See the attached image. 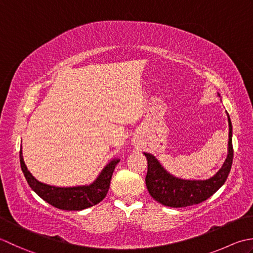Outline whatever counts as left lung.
Listing matches in <instances>:
<instances>
[{"instance_id": "1", "label": "left lung", "mask_w": 253, "mask_h": 253, "mask_svg": "<svg viewBox=\"0 0 253 253\" xmlns=\"http://www.w3.org/2000/svg\"><path fill=\"white\" fill-rule=\"evenodd\" d=\"M229 141L228 155L214 177L208 180H183L167 172L152 154L144 153L147 159V174L145 178L149 194L157 202L169 208H185L208 200L225 183L233 165V127L228 117Z\"/></svg>"}]
</instances>
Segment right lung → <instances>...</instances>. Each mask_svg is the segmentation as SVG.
<instances>
[{"instance_id": "1", "label": "right lung", "mask_w": 253, "mask_h": 253, "mask_svg": "<svg viewBox=\"0 0 253 253\" xmlns=\"http://www.w3.org/2000/svg\"><path fill=\"white\" fill-rule=\"evenodd\" d=\"M19 159L20 167H22L29 187L45 202L56 209L65 211H81L94 206L104 200L110 187L113 170H115L117 164L119 163V159L110 162L102 170L99 177L95 180V182H92L90 185L58 188L39 182L37 179L33 177V174L28 171L24 163L22 149L19 151Z\"/></svg>"}]
</instances>
